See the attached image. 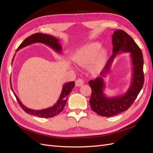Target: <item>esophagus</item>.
<instances>
[{
	"mask_svg": "<svg viewBox=\"0 0 153 153\" xmlns=\"http://www.w3.org/2000/svg\"><path fill=\"white\" fill-rule=\"evenodd\" d=\"M84 84V80L82 79H78L75 82V85L77 87H80Z\"/></svg>",
	"mask_w": 153,
	"mask_h": 153,
	"instance_id": "1",
	"label": "esophagus"
}]
</instances>
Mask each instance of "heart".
<instances>
[{"instance_id":"b5f03b06","label":"heart","mask_w":153,"mask_h":153,"mask_svg":"<svg viewBox=\"0 0 153 153\" xmlns=\"http://www.w3.org/2000/svg\"><path fill=\"white\" fill-rule=\"evenodd\" d=\"M100 48L101 44L98 42L87 43L73 55V61L81 67L89 66L92 73H98L103 69L108 57L107 50Z\"/></svg>"}]
</instances>
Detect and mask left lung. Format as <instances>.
<instances>
[{"label":"left lung","mask_w":153,"mask_h":153,"mask_svg":"<svg viewBox=\"0 0 153 153\" xmlns=\"http://www.w3.org/2000/svg\"><path fill=\"white\" fill-rule=\"evenodd\" d=\"M113 55L110 57L100 76L89 82L92 89L89 103L94 112L103 117H111L127 110L139 94L144 82L143 55L131 37L123 30H115L112 35ZM131 53L132 64V81L128 91L123 95L109 98L104 93L103 78L110 71L116 55L120 53Z\"/></svg>","instance_id":"obj_1"}]
</instances>
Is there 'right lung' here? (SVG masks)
<instances>
[{"mask_svg":"<svg viewBox=\"0 0 153 153\" xmlns=\"http://www.w3.org/2000/svg\"><path fill=\"white\" fill-rule=\"evenodd\" d=\"M36 43H41L45 44L48 46L49 47L52 48L55 52H56L57 53L62 52V47L61 44L59 43V39L57 38H54L52 36L42 33H36L31 35L30 36L28 37V38H27L21 43V45L19 46V47L18 48L16 51L20 50L22 48H24L27 47V46ZM14 57H15V55H14L12 60V64L13 62ZM74 87H75V82H69L66 83V84H64L63 85L61 95H60L59 98L57 101V103L54 104L52 106L41 110H33L27 108V106L22 104L20 99L18 98V97L15 93V92L13 91L12 85L11 86V88L12 91L13 92L14 95L16 97L18 103H19L22 109L24 110L26 113L32 115H36V116L40 117L50 118L55 116V115H57L63 110L64 106H65L69 94H70V92L73 90Z\"/></svg>","mask_w":153,"mask_h":153,"instance_id":"right-lung-1","label":"right lung"}]
</instances>
